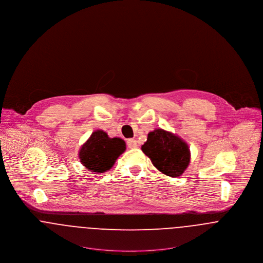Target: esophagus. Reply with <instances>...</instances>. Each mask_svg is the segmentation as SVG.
<instances>
[{"label":"esophagus","mask_w":263,"mask_h":263,"mask_svg":"<svg viewBox=\"0 0 263 263\" xmlns=\"http://www.w3.org/2000/svg\"><path fill=\"white\" fill-rule=\"evenodd\" d=\"M127 146L130 149L136 148L137 147V141L135 139H128L127 140Z\"/></svg>","instance_id":"esophagus-1"}]
</instances>
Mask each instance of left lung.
Masks as SVG:
<instances>
[{"label":"left lung","mask_w":263,"mask_h":263,"mask_svg":"<svg viewBox=\"0 0 263 263\" xmlns=\"http://www.w3.org/2000/svg\"><path fill=\"white\" fill-rule=\"evenodd\" d=\"M141 149L158 170L173 178L180 177L190 164L191 153L187 144L163 129L150 132Z\"/></svg>","instance_id":"8db88e82"}]
</instances>
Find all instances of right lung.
<instances>
[{
    "instance_id": "add662e5",
    "label": "right lung",
    "mask_w": 263,
    "mask_h": 263,
    "mask_svg": "<svg viewBox=\"0 0 263 263\" xmlns=\"http://www.w3.org/2000/svg\"><path fill=\"white\" fill-rule=\"evenodd\" d=\"M125 150L124 140L109 138L106 132L96 130L79 150V159L87 170L104 173L113 167L117 158Z\"/></svg>"
}]
</instances>
